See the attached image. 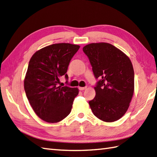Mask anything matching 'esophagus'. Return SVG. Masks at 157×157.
Returning a JSON list of instances; mask_svg holds the SVG:
<instances>
[{
    "instance_id": "34e87169",
    "label": "esophagus",
    "mask_w": 157,
    "mask_h": 157,
    "mask_svg": "<svg viewBox=\"0 0 157 157\" xmlns=\"http://www.w3.org/2000/svg\"><path fill=\"white\" fill-rule=\"evenodd\" d=\"M86 88V87H79V90H84Z\"/></svg>"
}]
</instances>
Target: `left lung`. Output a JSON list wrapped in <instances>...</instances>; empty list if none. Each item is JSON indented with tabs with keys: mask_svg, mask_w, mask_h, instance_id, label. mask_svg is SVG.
Returning <instances> with one entry per match:
<instances>
[{
	"mask_svg": "<svg viewBox=\"0 0 157 157\" xmlns=\"http://www.w3.org/2000/svg\"><path fill=\"white\" fill-rule=\"evenodd\" d=\"M96 78V96L89 101L94 115L105 122L121 118L134 92V72L131 60L121 50L106 42L91 43L83 48Z\"/></svg>",
	"mask_w": 157,
	"mask_h": 157,
	"instance_id": "8db88e82",
	"label": "left lung"
}]
</instances>
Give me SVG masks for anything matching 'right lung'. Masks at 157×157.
<instances>
[{
	"instance_id": "add662e5",
	"label": "right lung",
	"mask_w": 157,
	"mask_h": 157,
	"mask_svg": "<svg viewBox=\"0 0 157 157\" xmlns=\"http://www.w3.org/2000/svg\"><path fill=\"white\" fill-rule=\"evenodd\" d=\"M79 47L69 43H58L36 51L29 62L24 79L26 96L34 111L43 121L57 123L70 113L78 88L57 86L66 74L70 61Z\"/></svg>"
}]
</instances>
